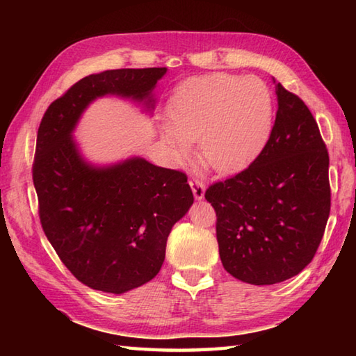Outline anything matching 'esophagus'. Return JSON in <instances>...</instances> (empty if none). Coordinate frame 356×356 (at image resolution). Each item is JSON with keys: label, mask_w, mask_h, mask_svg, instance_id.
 <instances>
[{"label": "esophagus", "mask_w": 356, "mask_h": 356, "mask_svg": "<svg viewBox=\"0 0 356 356\" xmlns=\"http://www.w3.org/2000/svg\"><path fill=\"white\" fill-rule=\"evenodd\" d=\"M190 186H191L193 195H195L196 200H202L204 193H206V185H204L202 180H200V179H191V180H190Z\"/></svg>", "instance_id": "34e87169"}]
</instances>
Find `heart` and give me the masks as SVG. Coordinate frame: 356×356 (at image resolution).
<instances>
[{
  "label": "heart",
  "mask_w": 356,
  "mask_h": 356,
  "mask_svg": "<svg viewBox=\"0 0 356 356\" xmlns=\"http://www.w3.org/2000/svg\"><path fill=\"white\" fill-rule=\"evenodd\" d=\"M171 129L163 136L176 159L200 144L204 165L221 174L242 170L267 140L272 94L256 76L210 74L184 81L168 102Z\"/></svg>",
  "instance_id": "1"
}]
</instances>
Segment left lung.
Masks as SVG:
<instances>
[{
	"mask_svg": "<svg viewBox=\"0 0 356 356\" xmlns=\"http://www.w3.org/2000/svg\"><path fill=\"white\" fill-rule=\"evenodd\" d=\"M275 92L278 111L261 154L206 190L222 267L254 286L286 281L312 261L331 207L330 156L316 119L281 83Z\"/></svg>",
	"mask_w": 356,
	"mask_h": 356,
	"instance_id": "8db88e82",
	"label": "left lung"
}]
</instances>
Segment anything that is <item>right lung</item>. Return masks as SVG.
<instances>
[{
  "label": "right lung",
  "instance_id": "obj_1",
  "mask_svg": "<svg viewBox=\"0 0 356 356\" xmlns=\"http://www.w3.org/2000/svg\"><path fill=\"white\" fill-rule=\"evenodd\" d=\"M166 67L116 69L81 78L47 108L33 163L39 218L48 242L78 281L124 293L155 278L172 226L193 193L182 171L144 159L97 168L78 154L72 131L94 99H147Z\"/></svg>",
  "mask_w": 356,
  "mask_h": 356
}]
</instances>
